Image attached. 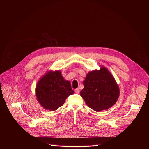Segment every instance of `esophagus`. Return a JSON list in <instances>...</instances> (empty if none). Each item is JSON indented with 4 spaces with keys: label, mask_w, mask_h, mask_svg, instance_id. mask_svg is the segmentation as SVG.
<instances>
[{
    "label": "esophagus",
    "mask_w": 149,
    "mask_h": 149,
    "mask_svg": "<svg viewBox=\"0 0 149 149\" xmlns=\"http://www.w3.org/2000/svg\"><path fill=\"white\" fill-rule=\"evenodd\" d=\"M79 88H77V89H75V93H77V94H79Z\"/></svg>",
    "instance_id": "esophagus-1"
}]
</instances>
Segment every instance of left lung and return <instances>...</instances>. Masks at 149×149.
<instances>
[{"label": "left lung", "mask_w": 149, "mask_h": 149, "mask_svg": "<svg viewBox=\"0 0 149 149\" xmlns=\"http://www.w3.org/2000/svg\"><path fill=\"white\" fill-rule=\"evenodd\" d=\"M80 95L88 107L95 111L111 108L117 102L120 89L111 72L104 66L90 71L83 81Z\"/></svg>", "instance_id": "left-lung-1"}]
</instances>
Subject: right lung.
Masks as SVG:
<instances>
[{
  "label": "right lung",
  "mask_w": 149,
  "mask_h": 149,
  "mask_svg": "<svg viewBox=\"0 0 149 149\" xmlns=\"http://www.w3.org/2000/svg\"><path fill=\"white\" fill-rule=\"evenodd\" d=\"M74 93L71 83L65 80L61 71H49L37 82L35 95L40 105L45 110H56Z\"/></svg>",
  "instance_id": "right-lung-1"
}]
</instances>
